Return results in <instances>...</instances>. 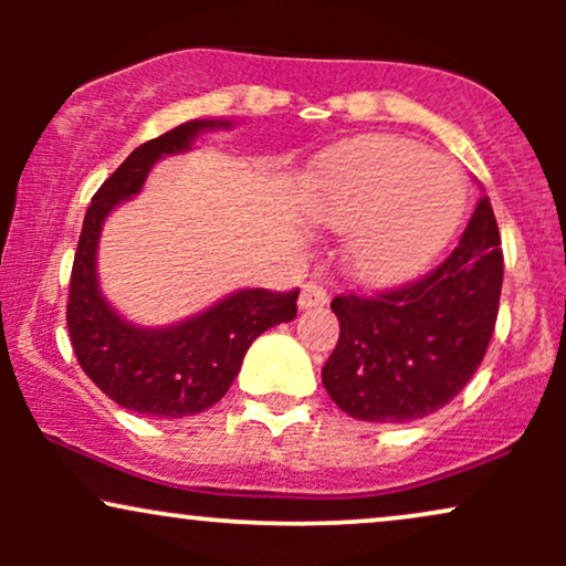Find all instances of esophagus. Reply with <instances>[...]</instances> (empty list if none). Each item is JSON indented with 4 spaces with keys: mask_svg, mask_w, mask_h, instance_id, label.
I'll list each match as a JSON object with an SVG mask.
<instances>
[{
    "mask_svg": "<svg viewBox=\"0 0 566 566\" xmlns=\"http://www.w3.org/2000/svg\"><path fill=\"white\" fill-rule=\"evenodd\" d=\"M324 303H327V290H324L319 282H305L301 297H297V305H301V308H319Z\"/></svg>",
    "mask_w": 566,
    "mask_h": 566,
    "instance_id": "34e87169",
    "label": "esophagus"
}]
</instances>
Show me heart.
<instances>
[{
    "label": "heart",
    "instance_id": "1",
    "mask_svg": "<svg viewBox=\"0 0 566 566\" xmlns=\"http://www.w3.org/2000/svg\"><path fill=\"white\" fill-rule=\"evenodd\" d=\"M463 199L454 161L401 138H367L324 165L314 216L329 229L350 231V274L369 284H396L437 258Z\"/></svg>",
    "mask_w": 566,
    "mask_h": 566
}]
</instances>
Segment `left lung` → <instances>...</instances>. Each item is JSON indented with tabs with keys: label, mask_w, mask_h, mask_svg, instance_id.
Here are the masks:
<instances>
[{
	"label": "left lung",
	"mask_w": 566,
	"mask_h": 566,
	"mask_svg": "<svg viewBox=\"0 0 566 566\" xmlns=\"http://www.w3.org/2000/svg\"><path fill=\"white\" fill-rule=\"evenodd\" d=\"M503 250L490 199L437 269L378 295H337L340 337L322 382L343 412L407 423L437 412L482 365L495 329Z\"/></svg>",
	"instance_id": "8db88e82"
}]
</instances>
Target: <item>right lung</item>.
Instances as JSON below:
<instances>
[{
	"mask_svg": "<svg viewBox=\"0 0 566 566\" xmlns=\"http://www.w3.org/2000/svg\"><path fill=\"white\" fill-rule=\"evenodd\" d=\"M231 122L193 119L143 143L95 191L76 244L66 324L87 378L116 405L146 418H188L223 399L258 335L297 314V292L239 290L170 327H138L103 297L95 261L108 212L133 199L161 157L184 154L207 129Z\"/></svg>",
	"mask_w": 566,
	"mask_h": 566,
	"instance_id": "add662e5",
	"label": "right lung"
}]
</instances>
